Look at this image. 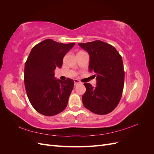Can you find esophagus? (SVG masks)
<instances>
[{"mask_svg": "<svg viewBox=\"0 0 154 154\" xmlns=\"http://www.w3.org/2000/svg\"><path fill=\"white\" fill-rule=\"evenodd\" d=\"M74 85H78L79 83H80L81 82H80V80H77V79H74Z\"/></svg>", "mask_w": 154, "mask_h": 154, "instance_id": "esophagus-1", "label": "esophagus"}]
</instances>
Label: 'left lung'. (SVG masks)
Listing matches in <instances>:
<instances>
[{
	"instance_id": "obj_1",
	"label": "left lung",
	"mask_w": 154,
	"mask_h": 154,
	"mask_svg": "<svg viewBox=\"0 0 154 154\" xmlns=\"http://www.w3.org/2000/svg\"><path fill=\"white\" fill-rule=\"evenodd\" d=\"M78 45L89 54L90 72H94L96 86L84 83L82 102L92 112L104 115L112 111L122 96L125 71L122 58L114 47L101 40Z\"/></svg>"
}]
</instances>
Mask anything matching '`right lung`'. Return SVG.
<instances>
[{"label":"right lung","mask_w":154,"mask_h":154,"mask_svg":"<svg viewBox=\"0 0 154 154\" xmlns=\"http://www.w3.org/2000/svg\"><path fill=\"white\" fill-rule=\"evenodd\" d=\"M74 45L46 39L31 51L25 64L24 84L31 105L41 114L52 116L66 108L74 81L57 80L54 70L62 67L64 56Z\"/></svg>","instance_id":"1"}]
</instances>
